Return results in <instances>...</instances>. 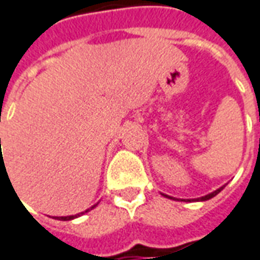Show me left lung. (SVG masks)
Instances as JSON below:
<instances>
[{"label": "left lung", "instance_id": "1", "mask_svg": "<svg viewBox=\"0 0 260 260\" xmlns=\"http://www.w3.org/2000/svg\"><path fill=\"white\" fill-rule=\"evenodd\" d=\"M222 189H223V187L218 188V189H216V191H214V192H211V194L205 195V197H201V198H197V200H198V201H207V200H211L212 197H215L216 194H219V192H221ZM164 197H168V195H164ZM168 198H171V197H168Z\"/></svg>", "mask_w": 260, "mask_h": 260}]
</instances>
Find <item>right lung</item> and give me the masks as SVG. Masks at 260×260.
Returning <instances> with one entry per match:
<instances>
[{"label":"right lung","mask_w":260,"mask_h":260,"mask_svg":"<svg viewBox=\"0 0 260 260\" xmlns=\"http://www.w3.org/2000/svg\"><path fill=\"white\" fill-rule=\"evenodd\" d=\"M96 205H98V204H96ZM96 205H93L92 208L86 209L85 212H89V211H90V209L94 208V207H96ZM85 212H80V214H76V215H71V216H56V218H55V219H60V221H69V219H75V218H78V216L83 215V214H85Z\"/></svg>","instance_id":"1"}]
</instances>
